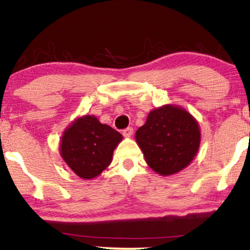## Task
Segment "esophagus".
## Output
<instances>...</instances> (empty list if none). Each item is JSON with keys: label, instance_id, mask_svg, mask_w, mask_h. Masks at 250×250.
<instances>
[{"label": "esophagus", "instance_id": "1", "mask_svg": "<svg viewBox=\"0 0 250 250\" xmlns=\"http://www.w3.org/2000/svg\"><path fill=\"white\" fill-rule=\"evenodd\" d=\"M122 134L125 136H127V138H129V136L133 135V128L132 127H127L125 129L122 130Z\"/></svg>", "mask_w": 250, "mask_h": 250}]
</instances>
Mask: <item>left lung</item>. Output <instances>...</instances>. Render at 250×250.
<instances>
[{"instance_id":"8db88e82","label":"left lung","mask_w":250,"mask_h":250,"mask_svg":"<svg viewBox=\"0 0 250 250\" xmlns=\"http://www.w3.org/2000/svg\"><path fill=\"white\" fill-rule=\"evenodd\" d=\"M135 139L149 167L163 176L188 167L200 145L199 125L186 110L165 105L153 110Z\"/></svg>"}]
</instances>
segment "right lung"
Wrapping results in <instances>:
<instances>
[{"label": "right lung", "instance_id": "right-lung-1", "mask_svg": "<svg viewBox=\"0 0 250 250\" xmlns=\"http://www.w3.org/2000/svg\"><path fill=\"white\" fill-rule=\"evenodd\" d=\"M122 135L94 116L75 121L64 134L61 156L79 177L93 178L111 163L112 153Z\"/></svg>", "mask_w": 250, "mask_h": 250}]
</instances>
